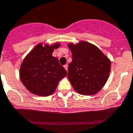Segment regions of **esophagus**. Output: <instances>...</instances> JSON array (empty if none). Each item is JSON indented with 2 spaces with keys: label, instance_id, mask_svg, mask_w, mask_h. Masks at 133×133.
<instances>
[{
  "label": "esophagus",
  "instance_id": "esophagus-1",
  "mask_svg": "<svg viewBox=\"0 0 133 133\" xmlns=\"http://www.w3.org/2000/svg\"><path fill=\"white\" fill-rule=\"evenodd\" d=\"M64 68H65V69H66V71H68V64H65V65H64Z\"/></svg>",
  "mask_w": 133,
  "mask_h": 133
}]
</instances>
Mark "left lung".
Listing matches in <instances>:
<instances>
[{
    "instance_id": "8db88e82",
    "label": "left lung",
    "mask_w": 133,
    "mask_h": 133,
    "mask_svg": "<svg viewBox=\"0 0 133 133\" xmlns=\"http://www.w3.org/2000/svg\"><path fill=\"white\" fill-rule=\"evenodd\" d=\"M72 62L68 66V79L74 89L83 95H94L107 82L111 62L98 48L86 42L69 44Z\"/></svg>"
}]
</instances>
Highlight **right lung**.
<instances>
[{"label": "right lung", "instance_id": "right-lung-1", "mask_svg": "<svg viewBox=\"0 0 133 133\" xmlns=\"http://www.w3.org/2000/svg\"><path fill=\"white\" fill-rule=\"evenodd\" d=\"M59 44L43 46L38 44L26 56L20 69V77L24 85L31 93L46 97L56 90L58 81L67 75L57 58L52 56Z\"/></svg>", "mask_w": 133, "mask_h": 133}]
</instances>
